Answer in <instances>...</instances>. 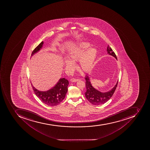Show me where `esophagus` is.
<instances>
[{"instance_id": "obj_1", "label": "esophagus", "mask_w": 150, "mask_h": 150, "mask_svg": "<svg viewBox=\"0 0 150 150\" xmlns=\"http://www.w3.org/2000/svg\"><path fill=\"white\" fill-rule=\"evenodd\" d=\"M79 80V79H76V78H72L70 79V81H71V82H76V81H78Z\"/></svg>"}]
</instances>
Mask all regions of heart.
I'll return each instance as SVG.
<instances>
[{
	"instance_id": "1",
	"label": "heart",
	"mask_w": 150,
	"mask_h": 150,
	"mask_svg": "<svg viewBox=\"0 0 150 150\" xmlns=\"http://www.w3.org/2000/svg\"><path fill=\"white\" fill-rule=\"evenodd\" d=\"M89 47L90 45L87 42H82L79 46L72 49L69 54V58L73 62L79 59V67L85 72L91 71L93 69L97 55V51L93 48L90 49L85 53ZM71 60L67 59L64 60L67 67H74V63Z\"/></svg>"
}]
</instances>
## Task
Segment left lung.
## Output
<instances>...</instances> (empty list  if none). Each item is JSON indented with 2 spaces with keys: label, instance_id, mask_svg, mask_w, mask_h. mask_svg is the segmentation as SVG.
Listing matches in <instances>:
<instances>
[{
  "label": "left lung",
  "instance_id": "left-lung-1",
  "mask_svg": "<svg viewBox=\"0 0 150 150\" xmlns=\"http://www.w3.org/2000/svg\"><path fill=\"white\" fill-rule=\"evenodd\" d=\"M107 51L108 53L113 56V57L117 59L115 53L109 45H108ZM85 79L86 80L85 84L86 87V91L85 93V97L88 100L94 105H100L105 104L106 102L108 101L111 98V97H112L113 93H115L118 85V81L115 87L111 91L103 93L94 88L91 84L89 76L87 75L85 76Z\"/></svg>",
  "mask_w": 150,
  "mask_h": 150
}]
</instances>
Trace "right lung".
<instances>
[{
    "mask_svg": "<svg viewBox=\"0 0 150 150\" xmlns=\"http://www.w3.org/2000/svg\"><path fill=\"white\" fill-rule=\"evenodd\" d=\"M44 42H42L35 47L31 55L41 48ZM69 81L65 78H61L54 87L46 91H40L35 89L32 85L34 93L44 104L49 106H56L60 104L65 98L67 91Z\"/></svg>",
    "mask_w": 150,
    "mask_h": 150,
    "instance_id": "1",
    "label": "right lung"
}]
</instances>
